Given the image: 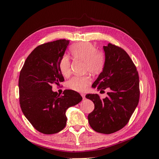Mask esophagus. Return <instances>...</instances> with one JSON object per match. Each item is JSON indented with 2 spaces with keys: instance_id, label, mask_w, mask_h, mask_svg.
<instances>
[{
  "instance_id": "obj_1",
  "label": "esophagus",
  "mask_w": 159,
  "mask_h": 159,
  "mask_svg": "<svg viewBox=\"0 0 159 159\" xmlns=\"http://www.w3.org/2000/svg\"><path fill=\"white\" fill-rule=\"evenodd\" d=\"M81 97H82L83 99H85V95L84 93H81Z\"/></svg>"
}]
</instances>
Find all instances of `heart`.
Returning <instances> with one entry per match:
<instances>
[{
  "mask_svg": "<svg viewBox=\"0 0 159 159\" xmlns=\"http://www.w3.org/2000/svg\"><path fill=\"white\" fill-rule=\"evenodd\" d=\"M70 54L75 59L84 61V68L91 74H98L105 65L104 53L100 50L95 49V46L90 42H80L72 45ZM59 69L61 74L68 76L71 73L70 57L63 56L59 61ZM91 78L88 75H75L68 81L69 87L76 91L83 92L91 83Z\"/></svg>",
  "mask_w": 159,
  "mask_h": 159,
  "instance_id": "obj_1",
  "label": "heart"
}]
</instances>
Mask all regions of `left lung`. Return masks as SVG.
<instances>
[{
    "label": "left lung",
    "mask_w": 159,
    "mask_h": 159,
    "mask_svg": "<svg viewBox=\"0 0 159 159\" xmlns=\"http://www.w3.org/2000/svg\"><path fill=\"white\" fill-rule=\"evenodd\" d=\"M103 50L105 65L92 88L109 91L103 99L98 94H87L85 98L95 105L88 117L91 127L96 132L111 134L126 125L137 107L139 78L136 66L123 48L109 43Z\"/></svg>",
    "instance_id": "1"
}]
</instances>
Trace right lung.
<instances>
[{"label": "right lung", "instance_id": "1", "mask_svg": "<svg viewBox=\"0 0 159 159\" xmlns=\"http://www.w3.org/2000/svg\"><path fill=\"white\" fill-rule=\"evenodd\" d=\"M69 40L65 39L37 46L27 57L18 80L19 102L22 111L37 131L51 134L66 125V111L79 103L82 98L74 90L66 89L60 95L52 91L53 84L64 81L59 69Z\"/></svg>", "mask_w": 159, "mask_h": 159}]
</instances>
